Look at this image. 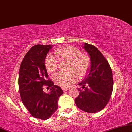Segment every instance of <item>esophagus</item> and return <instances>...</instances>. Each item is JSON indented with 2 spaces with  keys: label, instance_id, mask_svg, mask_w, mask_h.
<instances>
[{
  "label": "esophagus",
  "instance_id": "esophagus-1",
  "mask_svg": "<svg viewBox=\"0 0 132 132\" xmlns=\"http://www.w3.org/2000/svg\"><path fill=\"white\" fill-rule=\"evenodd\" d=\"M62 89H63V91H67V90H69V88H68V87H62Z\"/></svg>",
  "mask_w": 132,
  "mask_h": 132
}]
</instances>
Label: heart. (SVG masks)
Instances as JSON below:
<instances>
[{
  "label": "heart",
  "mask_w": 132,
  "mask_h": 132,
  "mask_svg": "<svg viewBox=\"0 0 132 132\" xmlns=\"http://www.w3.org/2000/svg\"><path fill=\"white\" fill-rule=\"evenodd\" d=\"M55 53L62 60H65L71 64L69 72H60L54 75V80L57 85L61 87H69L76 82L79 76L84 77L88 73L90 67V60L88 56L81 54L78 48L72 46H65L57 50ZM59 58L52 54H49L45 59V66L48 71L54 72L58 69Z\"/></svg>",
  "instance_id": "1"
}]
</instances>
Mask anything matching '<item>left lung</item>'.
<instances>
[{"label":"left lung","mask_w":132,"mask_h":132,"mask_svg":"<svg viewBox=\"0 0 132 132\" xmlns=\"http://www.w3.org/2000/svg\"><path fill=\"white\" fill-rule=\"evenodd\" d=\"M83 48L90 57L89 73L79 83L82 89L75 99L76 106L87 113H96L104 109L111 97L113 74L108 61L94 45L84 43Z\"/></svg>","instance_id":"1"}]
</instances>
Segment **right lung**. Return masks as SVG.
Returning a JSON list of instances; mask_svg holds the SVG:
<instances>
[{"mask_svg": "<svg viewBox=\"0 0 132 132\" xmlns=\"http://www.w3.org/2000/svg\"><path fill=\"white\" fill-rule=\"evenodd\" d=\"M52 46H32L19 69V87L23 104L33 117L43 120L50 118L58 109V100L63 94L61 87L48 78L45 67L46 57ZM43 85L50 88V93L44 92Z\"/></svg>", "mask_w": 132, "mask_h": 132, "instance_id": "1", "label": "right lung"}]
</instances>
